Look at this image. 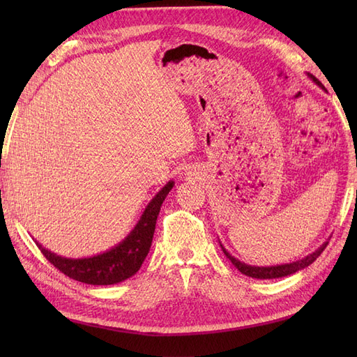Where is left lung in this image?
<instances>
[{
    "instance_id": "1",
    "label": "left lung",
    "mask_w": 357,
    "mask_h": 357,
    "mask_svg": "<svg viewBox=\"0 0 357 357\" xmlns=\"http://www.w3.org/2000/svg\"><path fill=\"white\" fill-rule=\"evenodd\" d=\"M308 77L314 82L316 84H319L321 89H325L323 88V84L314 77V75H311V74H308ZM326 245H328V241L326 243H323L316 252H312L311 255H308V256H305V257H302V259H299V261H296V262H290V264H283V265H274V266H255V265H247V264H244V262H241V261H238V259L236 257H234L228 250H226V248L222 245V243H220V247H222V250H223V253L226 255V257L229 259V261L232 262V265L235 266V268H238V271L240 273H243L244 275H247V277H252V278H259V280H269V278H280V277H287V275H290V274H295V273H298V271H301V269H304V268H307L308 265H311L312 262L316 261V259L321 255V252L325 250L326 248Z\"/></svg>"
}]
</instances>
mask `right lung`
<instances>
[{
	"mask_svg": "<svg viewBox=\"0 0 357 357\" xmlns=\"http://www.w3.org/2000/svg\"><path fill=\"white\" fill-rule=\"evenodd\" d=\"M172 186H174V181L169 180L147 204L142 218L134 226V229L125 236V240L104 253L91 257L73 259L62 257L47 250L38 241H36V244L53 266H56L61 273L73 280L93 286L121 283L123 280L132 277L144 262L150 245H152L160 205L165 201Z\"/></svg>",
	"mask_w": 357,
	"mask_h": 357,
	"instance_id": "right-lung-1",
	"label": "right lung"
}]
</instances>
